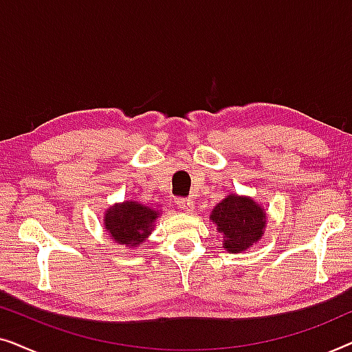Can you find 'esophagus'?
I'll return each mask as SVG.
<instances>
[{
    "instance_id": "obj_1",
    "label": "esophagus",
    "mask_w": 352,
    "mask_h": 352,
    "mask_svg": "<svg viewBox=\"0 0 352 352\" xmlns=\"http://www.w3.org/2000/svg\"><path fill=\"white\" fill-rule=\"evenodd\" d=\"M177 205H179V208L184 210L186 213H192V211L195 210L194 199H181V200H177Z\"/></svg>"
}]
</instances>
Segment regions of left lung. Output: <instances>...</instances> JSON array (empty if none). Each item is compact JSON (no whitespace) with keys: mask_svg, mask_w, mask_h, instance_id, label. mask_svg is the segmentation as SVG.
<instances>
[{"mask_svg":"<svg viewBox=\"0 0 352 352\" xmlns=\"http://www.w3.org/2000/svg\"><path fill=\"white\" fill-rule=\"evenodd\" d=\"M267 214L261 204L248 195L229 194L214 206L210 221L223 235V248L243 253L263 239Z\"/></svg>","mask_w":352,"mask_h":352,"instance_id":"obj_1","label":"left lung"}]
</instances>
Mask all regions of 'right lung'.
Listing matches in <instances>:
<instances>
[{"mask_svg":"<svg viewBox=\"0 0 352 352\" xmlns=\"http://www.w3.org/2000/svg\"><path fill=\"white\" fill-rule=\"evenodd\" d=\"M162 210L139 200H124L104 211V229L115 243L138 248L155 228Z\"/></svg>","mask_w":352,"mask_h":352,"instance_id":"add662e5","label":"right lung"}]
</instances>
